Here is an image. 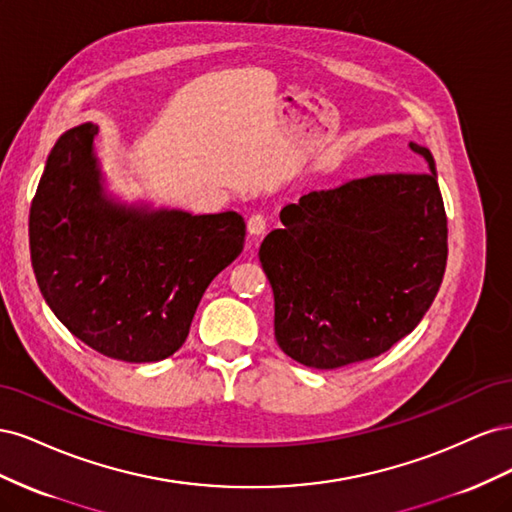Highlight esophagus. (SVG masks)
<instances>
[{
    "label": "esophagus",
    "instance_id": "34e87169",
    "mask_svg": "<svg viewBox=\"0 0 512 512\" xmlns=\"http://www.w3.org/2000/svg\"><path fill=\"white\" fill-rule=\"evenodd\" d=\"M247 230H250V235H254V237H260V235H265V230H267V218L262 213H254L250 220H247Z\"/></svg>",
    "mask_w": 512,
    "mask_h": 512
}]
</instances>
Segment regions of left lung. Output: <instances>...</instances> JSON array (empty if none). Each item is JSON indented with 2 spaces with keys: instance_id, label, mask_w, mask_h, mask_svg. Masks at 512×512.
Masks as SVG:
<instances>
[{
  "instance_id": "left-lung-1",
  "label": "left lung",
  "mask_w": 512,
  "mask_h": 512,
  "mask_svg": "<svg viewBox=\"0 0 512 512\" xmlns=\"http://www.w3.org/2000/svg\"><path fill=\"white\" fill-rule=\"evenodd\" d=\"M314 190L280 211L260 245L275 339L301 365L337 369L406 337L440 290L448 228L436 164Z\"/></svg>"
}]
</instances>
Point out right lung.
I'll list each match as a JSON object with an SVG mask.
<instances>
[{"instance_id":"1","label":"right lung","mask_w":512,"mask_h":512,"mask_svg":"<svg viewBox=\"0 0 512 512\" xmlns=\"http://www.w3.org/2000/svg\"><path fill=\"white\" fill-rule=\"evenodd\" d=\"M83 123L59 136L29 209V252L44 301L96 352L162 361L190 333L211 280L245 241L239 213L123 207L104 196Z\"/></svg>"}]
</instances>
